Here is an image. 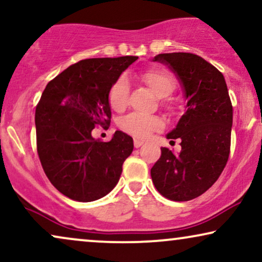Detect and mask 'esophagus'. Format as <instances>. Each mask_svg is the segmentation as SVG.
Wrapping results in <instances>:
<instances>
[{
	"label": "esophagus",
	"mask_w": 262,
	"mask_h": 262,
	"mask_svg": "<svg viewBox=\"0 0 262 262\" xmlns=\"http://www.w3.org/2000/svg\"><path fill=\"white\" fill-rule=\"evenodd\" d=\"M134 144H135L136 148H139V147H142V145H143V142L139 141V139H137V138H135L134 139Z\"/></svg>",
	"instance_id": "1"
}]
</instances>
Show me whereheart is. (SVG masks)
Returning <instances> with one entry per match:
<instances>
[{
	"mask_svg": "<svg viewBox=\"0 0 262 262\" xmlns=\"http://www.w3.org/2000/svg\"><path fill=\"white\" fill-rule=\"evenodd\" d=\"M142 79L150 88L156 96L165 98L174 89V80L167 72L161 70H149L142 74ZM128 84L125 77H120L111 88L108 102L114 111H120L126 106ZM119 126L126 134L137 138H145L151 131L162 127V120L158 117H148L137 113L128 114L119 121Z\"/></svg>",
	"mask_w": 262,
	"mask_h": 262,
	"instance_id": "heart-1",
	"label": "heart"
}]
</instances>
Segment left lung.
Wrapping results in <instances>:
<instances>
[{"instance_id": "left-lung-1", "label": "left lung", "mask_w": 262, "mask_h": 262, "mask_svg": "<svg viewBox=\"0 0 262 262\" xmlns=\"http://www.w3.org/2000/svg\"><path fill=\"white\" fill-rule=\"evenodd\" d=\"M152 61L176 74L186 101L185 113L166 137L181 139L182 150L161 148L150 169L152 183L172 201H189L207 191L230 154L232 104L225 78L213 64L190 53L159 54Z\"/></svg>"}]
</instances>
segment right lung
Segmentation results:
<instances>
[{
    "label": "right lung",
    "mask_w": 262,
    "mask_h": 262,
    "mask_svg": "<svg viewBox=\"0 0 262 262\" xmlns=\"http://www.w3.org/2000/svg\"><path fill=\"white\" fill-rule=\"evenodd\" d=\"M137 56L95 57L72 64L47 84L35 124L37 151L50 183L67 198L91 202L117 185L134 139L115 131L95 139L97 125L111 124L108 94Z\"/></svg>",
    "instance_id": "add662e5"
}]
</instances>
